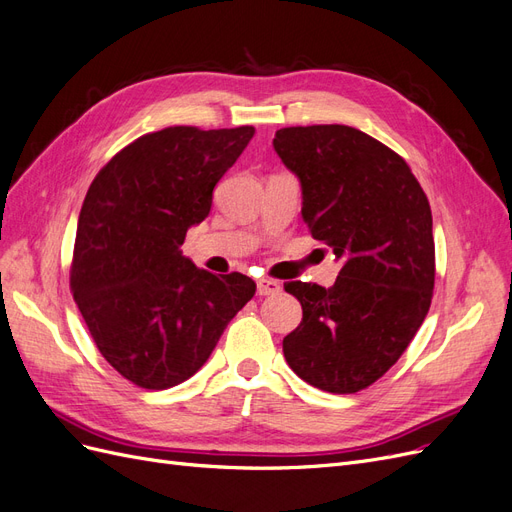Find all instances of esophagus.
<instances>
[{"label":"esophagus","mask_w":512,"mask_h":512,"mask_svg":"<svg viewBox=\"0 0 512 512\" xmlns=\"http://www.w3.org/2000/svg\"><path fill=\"white\" fill-rule=\"evenodd\" d=\"M280 290H282V284L277 280H267V277L258 280V294H260V297H267V294H277Z\"/></svg>","instance_id":"obj_1"}]
</instances>
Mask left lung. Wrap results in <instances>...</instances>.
Here are the masks:
<instances>
[{
    "label": "left lung",
    "instance_id": "obj_1",
    "mask_svg": "<svg viewBox=\"0 0 512 512\" xmlns=\"http://www.w3.org/2000/svg\"><path fill=\"white\" fill-rule=\"evenodd\" d=\"M273 147L301 179L312 237L344 260L331 288L284 284L303 307L284 356L320 391L359 393L397 363L429 312L436 245L427 194L399 153L350 126L282 128Z\"/></svg>",
    "mask_w": 512,
    "mask_h": 512
}]
</instances>
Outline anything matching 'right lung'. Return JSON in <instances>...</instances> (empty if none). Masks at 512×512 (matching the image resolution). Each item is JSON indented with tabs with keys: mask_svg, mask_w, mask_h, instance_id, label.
I'll use <instances>...</instances> for the list:
<instances>
[{
	"mask_svg": "<svg viewBox=\"0 0 512 512\" xmlns=\"http://www.w3.org/2000/svg\"><path fill=\"white\" fill-rule=\"evenodd\" d=\"M254 128L170 126L136 138L91 181L76 228L70 290L121 378L164 391L194 376L254 297L247 275H213L181 254L213 188Z\"/></svg>",
	"mask_w": 512,
	"mask_h": 512,
	"instance_id": "obj_1",
	"label": "right lung"
}]
</instances>
